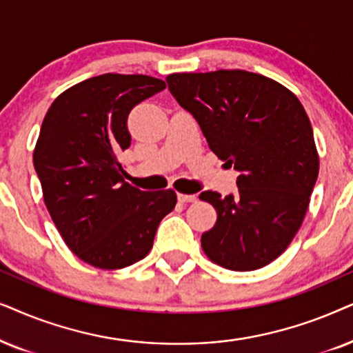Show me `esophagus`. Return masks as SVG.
<instances>
[{
    "instance_id": "obj_1",
    "label": "esophagus",
    "mask_w": 353,
    "mask_h": 353,
    "mask_svg": "<svg viewBox=\"0 0 353 353\" xmlns=\"http://www.w3.org/2000/svg\"><path fill=\"white\" fill-rule=\"evenodd\" d=\"M177 200H179L181 203H194V201H196V196H195V195L177 194Z\"/></svg>"
}]
</instances>
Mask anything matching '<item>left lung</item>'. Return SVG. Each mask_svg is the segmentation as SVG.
<instances>
[{"label":"left lung","instance_id":"left-lung-1","mask_svg":"<svg viewBox=\"0 0 353 353\" xmlns=\"http://www.w3.org/2000/svg\"><path fill=\"white\" fill-rule=\"evenodd\" d=\"M166 82L199 122L211 152L239 172L234 195L200 194L218 213L201 248L232 271L270 265L302 225L318 179L313 129L302 103L281 83L247 70L171 74Z\"/></svg>","mask_w":353,"mask_h":353}]
</instances>
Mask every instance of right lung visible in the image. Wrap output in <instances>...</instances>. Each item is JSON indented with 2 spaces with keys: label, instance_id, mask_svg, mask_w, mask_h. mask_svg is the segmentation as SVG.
<instances>
[{
  "label": "right lung",
  "instance_id": "1",
  "mask_svg": "<svg viewBox=\"0 0 353 353\" xmlns=\"http://www.w3.org/2000/svg\"><path fill=\"white\" fill-rule=\"evenodd\" d=\"M166 83L148 75L103 74L56 98L34 152L45 205L68 247L101 270L134 265L152 250L176 192H143L124 181L128 116Z\"/></svg>",
  "mask_w": 353,
  "mask_h": 353
}]
</instances>
